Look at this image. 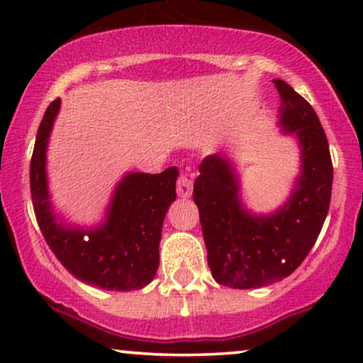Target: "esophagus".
Returning a JSON list of instances; mask_svg holds the SVG:
<instances>
[{
	"label": "esophagus",
	"mask_w": 363,
	"mask_h": 363,
	"mask_svg": "<svg viewBox=\"0 0 363 363\" xmlns=\"http://www.w3.org/2000/svg\"><path fill=\"white\" fill-rule=\"evenodd\" d=\"M177 194L181 198H189L193 194V181L191 177H187L186 174H181L177 179Z\"/></svg>",
	"instance_id": "obj_1"
}]
</instances>
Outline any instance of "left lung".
I'll list each match as a JSON object with an SVG mask.
<instances>
[{
    "label": "left lung",
    "instance_id": "obj_1",
    "mask_svg": "<svg viewBox=\"0 0 363 363\" xmlns=\"http://www.w3.org/2000/svg\"><path fill=\"white\" fill-rule=\"evenodd\" d=\"M273 83L283 133L301 145V176L289 201L272 215L245 210L235 170L220 153L201 162L194 181L208 266L215 281L230 289H259L294 273L318 240L331 201L333 162L318 114L289 83Z\"/></svg>",
    "mask_w": 363,
    "mask_h": 363
}]
</instances>
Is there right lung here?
I'll return each instance as SVG.
<instances>
[{"mask_svg": "<svg viewBox=\"0 0 363 363\" xmlns=\"http://www.w3.org/2000/svg\"><path fill=\"white\" fill-rule=\"evenodd\" d=\"M61 99L51 102L37 131L30 160L35 218L54 256L78 280L104 290H140L158 269V244L170 203L176 201L177 169L129 172L116 187L107 216L94 228L68 227L51 210L45 152Z\"/></svg>", "mask_w": 363, "mask_h": 363, "instance_id": "right-lung-1", "label": "right lung"}]
</instances>
